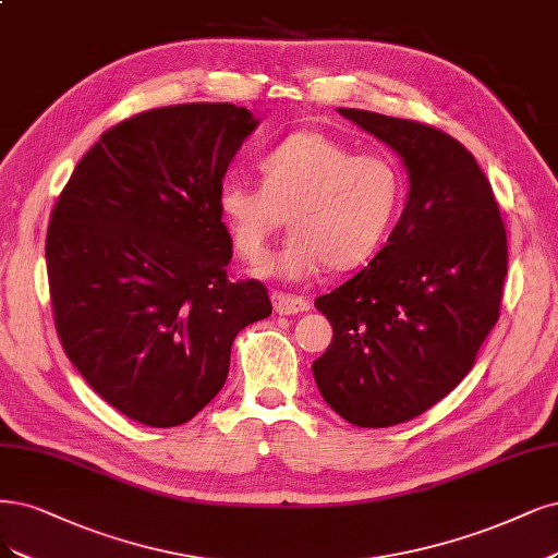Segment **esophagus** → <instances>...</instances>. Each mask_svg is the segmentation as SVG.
I'll list each match as a JSON object with an SVG mask.
<instances>
[{
    "mask_svg": "<svg viewBox=\"0 0 558 558\" xmlns=\"http://www.w3.org/2000/svg\"><path fill=\"white\" fill-rule=\"evenodd\" d=\"M272 304H275V312L281 316L302 314L310 310V300L300 295H288V293H272Z\"/></svg>",
    "mask_w": 558,
    "mask_h": 558,
    "instance_id": "1",
    "label": "esophagus"
}]
</instances>
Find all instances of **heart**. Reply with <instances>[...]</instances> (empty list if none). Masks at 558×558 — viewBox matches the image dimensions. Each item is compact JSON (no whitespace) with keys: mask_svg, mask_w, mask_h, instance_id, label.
<instances>
[{"mask_svg":"<svg viewBox=\"0 0 558 558\" xmlns=\"http://www.w3.org/2000/svg\"><path fill=\"white\" fill-rule=\"evenodd\" d=\"M263 186L221 184L217 213L244 260H258L286 223L291 238L258 275L304 279L323 265L353 270L388 238L403 201L399 166L320 131H298L258 163Z\"/></svg>","mask_w":558,"mask_h":558,"instance_id":"b5f03b06","label":"heart"}]
</instances>
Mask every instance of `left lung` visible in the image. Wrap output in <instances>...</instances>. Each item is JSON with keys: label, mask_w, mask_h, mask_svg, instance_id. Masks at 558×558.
I'll use <instances>...</instances> for the list:
<instances>
[{"label": "left lung", "mask_w": 558, "mask_h": 558, "mask_svg": "<svg viewBox=\"0 0 558 558\" xmlns=\"http://www.w3.org/2000/svg\"><path fill=\"white\" fill-rule=\"evenodd\" d=\"M339 114L397 151L411 189L369 267L316 298L335 335L312 372L345 422L392 427L471 372L501 310L508 238L485 172L446 131L355 108Z\"/></svg>", "instance_id": "1"}]
</instances>
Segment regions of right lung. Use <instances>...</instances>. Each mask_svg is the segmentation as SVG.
I'll return each mask as SVG.
<instances>
[{"label":"right lung","instance_id":"obj_1","mask_svg":"<svg viewBox=\"0 0 558 558\" xmlns=\"http://www.w3.org/2000/svg\"><path fill=\"white\" fill-rule=\"evenodd\" d=\"M258 120L233 104L145 110L108 129L54 203L46 265L54 328L75 369L147 427L189 422L223 388L230 345L272 314L256 279L230 281L217 213L228 163Z\"/></svg>","mask_w":558,"mask_h":558}]
</instances>
